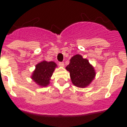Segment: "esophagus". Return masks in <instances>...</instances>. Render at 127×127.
Segmentation results:
<instances>
[{
	"instance_id": "34e87169",
	"label": "esophagus",
	"mask_w": 127,
	"mask_h": 127,
	"mask_svg": "<svg viewBox=\"0 0 127 127\" xmlns=\"http://www.w3.org/2000/svg\"><path fill=\"white\" fill-rule=\"evenodd\" d=\"M58 65H60V67H64V63L60 62L58 63Z\"/></svg>"
}]
</instances>
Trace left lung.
Here are the masks:
<instances>
[{
    "label": "left lung",
    "mask_w": 127,
    "mask_h": 127,
    "mask_svg": "<svg viewBox=\"0 0 127 127\" xmlns=\"http://www.w3.org/2000/svg\"><path fill=\"white\" fill-rule=\"evenodd\" d=\"M66 69L70 72L72 83L80 88L88 86L95 76V70L90 64L88 60L79 55L72 57Z\"/></svg>",
    "instance_id": "obj_1"
}]
</instances>
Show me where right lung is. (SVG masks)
<instances>
[{"instance_id": "obj_1", "label": "right lung", "mask_w": 127, "mask_h": 127, "mask_svg": "<svg viewBox=\"0 0 127 127\" xmlns=\"http://www.w3.org/2000/svg\"><path fill=\"white\" fill-rule=\"evenodd\" d=\"M56 67L57 64L53 62L42 61L39 63L35 66V70L32 76V79L39 86H47L50 83V77Z\"/></svg>"}]
</instances>
